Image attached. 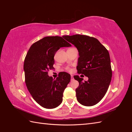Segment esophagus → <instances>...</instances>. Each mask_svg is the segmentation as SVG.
Instances as JSON below:
<instances>
[{"instance_id":"esophagus-1","label":"esophagus","mask_w":132,"mask_h":132,"mask_svg":"<svg viewBox=\"0 0 132 132\" xmlns=\"http://www.w3.org/2000/svg\"><path fill=\"white\" fill-rule=\"evenodd\" d=\"M73 79H74V78H73V75H71V80H73Z\"/></svg>"}]
</instances>
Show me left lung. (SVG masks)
I'll return each instance as SVG.
<instances>
[{
	"label": "left lung",
	"instance_id": "8db88e82",
	"mask_svg": "<svg viewBox=\"0 0 132 132\" xmlns=\"http://www.w3.org/2000/svg\"><path fill=\"white\" fill-rule=\"evenodd\" d=\"M63 37L78 51V73L88 77V80L82 81V78L74 76L79 82L75 90L78 101L85 106L97 104L104 97L111 81L112 74L109 52L94 37L80 35Z\"/></svg>",
	"mask_w": 132,
	"mask_h": 132
}]
</instances>
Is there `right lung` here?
<instances>
[{
    "mask_svg": "<svg viewBox=\"0 0 132 132\" xmlns=\"http://www.w3.org/2000/svg\"><path fill=\"white\" fill-rule=\"evenodd\" d=\"M71 46L62 37L48 36L34 43L27 52L23 64L27 88L36 102L45 109H54L62 102L70 75L61 72L54 79L47 71L53 68L54 56L60 48Z\"/></svg>",
    "mask_w": 132,
    "mask_h": 132,
    "instance_id": "1",
    "label": "right lung"
}]
</instances>
